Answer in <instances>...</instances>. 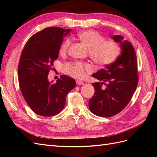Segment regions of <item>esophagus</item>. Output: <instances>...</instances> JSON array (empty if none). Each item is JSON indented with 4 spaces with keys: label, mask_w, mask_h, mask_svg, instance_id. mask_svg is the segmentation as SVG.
<instances>
[{
    "label": "esophagus",
    "mask_w": 157,
    "mask_h": 157,
    "mask_svg": "<svg viewBox=\"0 0 157 157\" xmlns=\"http://www.w3.org/2000/svg\"><path fill=\"white\" fill-rule=\"evenodd\" d=\"M76 84L77 85H83L84 84V82L80 80H76Z\"/></svg>",
    "instance_id": "obj_1"
}]
</instances>
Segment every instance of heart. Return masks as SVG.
Listing matches in <instances>:
<instances>
[{
	"label": "heart",
	"mask_w": 157,
	"mask_h": 157,
	"mask_svg": "<svg viewBox=\"0 0 157 157\" xmlns=\"http://www.w3.org/2000/svg\"><path fill=\"white\" fill-rule=\"evenodd\" d=\"M78 39L87 46L90 58L100 65H107L114 62L120 53V46L115 41L104 40V37L94 30H85L78 33ZM71 44V39L67 38L59 48L64 55ZM92 67L89 63L81 61L67 63L63 66V71L76 79L84 78Z\"/></svg>",
	"instance_id": "heart-1"
}]
</instances>
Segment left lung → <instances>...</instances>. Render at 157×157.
I'll use <instances>...</instances> for the list:
<instances>
[{
	"label": "left lung",
	"instance_id": "obj_1",
	"mask_svg": "<svg viewBox=\"0 0 157 157\" xmlns=\"http://www.w3.org/2000/svg\"><path fill=\"white\" fill-rule=\"evenodd\" d=\"M112 38L119 44L121 53L115 62L92 74L101 82L93 83L95 93L89 100L90 111L102 117L121 112L131 100L138 82L137 59L131 42L120 35ZM103 84L106 87L102 89Z\"/></svg>",
	"mask_w": 157,
	"mask_h": 157
}]
</instances>
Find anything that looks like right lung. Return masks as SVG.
<instances>
[{
    "mask_svg": "<svg viewBox=\"0 0 157 157\" xmlns=\"http://www.w3.org/2000/svg\"><path fill=\"white\" fill-rule=\"evenodd\" d=\"M70 32L71 29L46 28L33 35L21 52L18 65L20 90L37 115H57L64 108L67 95L75 86L74 79L67 75H61L55 84L48 79L63 40Z\"/></svg>",
    "mask_w": 157,
    "mask_h": 157,
    "instance_id": "right-lung-1",
    "label": "right lung"
}]
</instances>
